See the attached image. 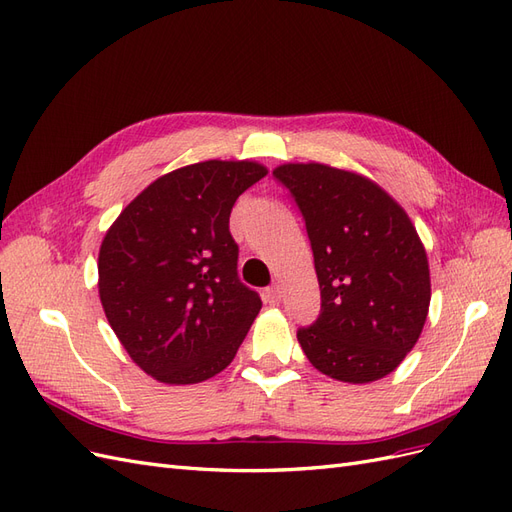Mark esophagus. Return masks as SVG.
I'll return each mask as SVG.
<instances>
[{
  "label": "esophagus",
  "instance_id": "1",
  "mask_svg": "<svg viewBox=\"0 0 512 512\" xmlns=\"http://www.w3.org/2000/svg\"><path fill=\"white\" fill-rule=\"evenodd\" d=\"M280 299H282V290H280V286H277V284H273V286H269L265 290V301L267 303L275 305V303H280Z\"/></svg>",
  "mask_w": 512,
  "mask_h": 512
}]
</instances>
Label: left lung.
Wrapping results in <instances>:
<instances>
[{
  "label": "left lung",
  "instance_id": "8db88e82",
  "mask_svg": "<svg viewBox=\"0 0 512 512\" xmlns=\"http://www.w3.org/2000/svg\"><path fill=\"white\" fill-rule=\"evenodd\" d=\"M297 203L320 284V314L299 327L318 371L363 384L406 359L423 331L431 286L425 247L374 181L324 164L273 170Z\"/></svg>",
  "mask_w": 512,
  "mask_h": 512
}]
</instances>
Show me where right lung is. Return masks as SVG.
<instances>
[{"label":"right lung","instance_id":"add662e5","mask_svg":"<svg viewBox=\"0 0 512 512\" xmlns=\"http://www.w3.org/2000/svg\"><path fill=\"white\" fill-rule=\"evenodd\" d=\"M267 175L256 162L209 160L153 181L121 211L100 247V301L145 374L196 384L230 365L262 301L237 273L228 220Z\"/></svg>","mask_w":512,"mask_h":512}]
</instances>
